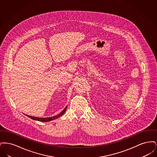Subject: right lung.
I'll return each mask as SVG.
<instances>
[{"mask_svg":"<svg viewBox=\"0 0 157 157\" xmlns=\"http://www.w3.org/2000/svg\"><path fill=\"white\" fill-rule=\"evenodd\" d=\"M67 106H66V108L62 111V112L60 113L59 114L56 115V116H54V117H49V118H38V117H32L30 115H27L28 117L30 118L31 119L33 120H36V121H42V122H48V121H52V120H55L58 118L60 117V116H62L65 111L67 110Z\"/></svg>","mask_w":157,"mask_h":157,"instance_id":"add662e5","label":"right lung"}]
</instances>
